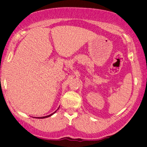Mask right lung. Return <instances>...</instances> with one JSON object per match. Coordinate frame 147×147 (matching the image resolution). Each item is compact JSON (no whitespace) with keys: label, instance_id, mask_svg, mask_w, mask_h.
I'll return each mask as SVG.
<instances>
[{"label":"right lung","instance_id":"1","mask_svg":"<svg viewBox=\"0 0 147 147\" xmlns=\"http://www.w3.org/2000/svg\"><path fill=\"white\" fill-rule=\"evenodd\" d=\"M59 108H58L57 110H59ZM57 110H56L55 112H53V113L52 114H51V115H48V116H45V117H34V118H37V119H45V118H48V117H50V116H52V115H53L54 113H55L56 112H57Z\"/></svg>","mask_w":147,"mask_h":147}]
</instances>
